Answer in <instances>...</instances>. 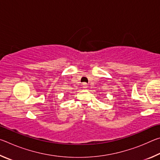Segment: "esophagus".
I'll return each mask as SVG.
<instances>
[{"label": "esophagus", "instance_id": "34e87169", "mask_svg": "<svg viewBox=\"0 0 160 160\" xmlns=\"http://www.w3.org/2000/svg\"><path fill=\"white\" fill-rule=\"evenodd\" d=\"M82 88L84 89H86L87 88H88V85H87V83H83L82 84Z\"/></svg>", "mask_w": 160, "mask_h": 160}]
</instances>
